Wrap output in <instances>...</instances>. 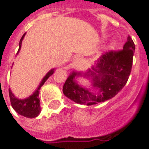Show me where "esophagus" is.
<instances>
[{"label":"esophagus","instance_id":"obj_1","mask_svg":"<svg viewBox=\"0 0 149 149\" xmlns=\"http://www.w3.org/2000/svg\"><path fill=\"white\" fill-rule=\"evenodd\" d=\"M81 60H82V58H81V56H77L76 59H75V64H76L77 65H79V64L81 63Z\"/></svg>","mask_w":149,"mask_h":149}]
</instances>
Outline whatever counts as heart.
Here are the masks:
<instances>
[{
  "mask_svg": "<svg viewBox=\"0 0 149 149\" xmlns=\"http://www.w3.org/2000/svg\"><path fill=\"white\" fill-rule=\"evenodd\" d=\"M109 47L111 48V49H112V48H114L115 47V42H112L111 44H110Z\"/></svg>",
  "mask_w": 149,
  "mask_h": 149,
  "instance_id": "heart-1",
  "label": "heart"
}]
</instances>
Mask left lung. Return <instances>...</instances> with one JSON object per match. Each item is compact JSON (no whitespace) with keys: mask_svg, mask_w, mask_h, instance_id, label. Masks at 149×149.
I'll return each instance as SVG.
<instances>
[{"mask_svg":"<svg viewBox=\"0 0 149 149\" xmlns=\"http://www.w3.org/2000/svg\"><path fill=\"white\" fill-rule=\"evenodd\" d=\"M134 50V42L128 37L123 49L104 53L92 69H88L84 73L72 72L63 86V93L72 101L84 105H93L112 99L128 81ZM82 75L93 80V86L97 89V94L77 84L74 78Z\"/></svg>","mask_w":149,"mask_h":149,"instance_id":"1","label":"left lung"}]
</instances>
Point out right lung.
I'll return each mask as SVG.
<instances>
[{"instance_id":"right-lung-1","label":"right lung","mask_w":149,"mask_h":149,"mask_svg":"<svg viewBox=\"0 0 149 149\" xmlns=\"http://www.w3.org/2000/svg\"><path fill=\"white\" fill-rule=\"evenodd\" d=\"M25 33L22 36L21 39L20 40L19 43V49H18L17 54L19 53V51L21 49L22 40L24 39ZM54 72V68L51 69L50 71L45 76V77L43 78L41 82L40 83L39 86L35 90L33 93L30 95L29 97L25 98V99H18L15 97L14 94L12 93L11 89L9 88L8 93H9V98H10V102H11L12 107L13 108V109L17 112L18 114L28 117V118H34L37 117L40 112V98H39V93L40 88H41L43 84H45L49 77H50Z\"/></svg>"}]
</instances>
